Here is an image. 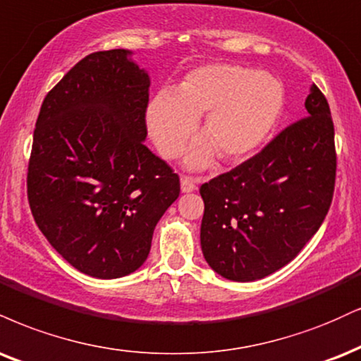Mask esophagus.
I'll return each mask as SVG.
<instances>
[{
    "mask_svg": "<svg viewBox=\"0 0 361 361\" xmlns=\"http://www.w3.org/2000/svg\"><path fill=\"white\" fill-rule=\"evenodd\" d=\"M197 190V181L193 176H181V192L188 193Z\"/></svg>",
    "mask_w": 361,
    "mask_h": 361,
    "instance_id": "34e87169",
    "label": "esophagus"
}]
</instances>
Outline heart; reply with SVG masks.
Instances as JSON below:
<instances>
[{"label":"heart","mask_w":361,"mask_h":361,"mask_svg":"<svg viewBox=\"0 0 361 361\" xmlns=\"http://www.w3.org/2000/svg\"><path fill=\"white\" fill-rule=\"evenodd\" d=\"M284 106L276 77L242 65L208 63L193 68L175 92H161L147 107V128L164 158H176L203 116L188 163L203 168L215 153L224 161L249 158L266 142Z\"/></svg>","instance_id":"1"}]
</instances>
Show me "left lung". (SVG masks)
<instances>
[{
  "instance_id": "1",
  "label": "left lung",
  "mask_w": 361,
  "mask_h": 361,
  "mask_svg": "<svg viewBox=\"0 0 361 361\" xmlns=\"http://www.w3.org/2000/svg\"><path fill=\"white\" fill-rule=\"evenodd\" d=\"M306 116L257 154L200 186V240L208 266L230 281L262 279L289 264L323 224L336 181L331 111L312 84Z\"/></svg>"
}]
</instances>
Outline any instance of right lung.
<instances>
[{
  "mask_svg": "<svg viewBox=\"0 0 361 361\" xmlns=\"http://www.w3.org/2000/svg\"><path fill=\"white\" fill-rule=\"evenodd\" d=\"M124 49L94 51L43 99L27 195L35 224L77 271L131 274L147 259L180 176L145 146L147 73Z\"/></svg>",
  "mask_w": 361,
  "mask_h": 361,
  "instance_id": "add662e5",
  "label": "right lung"
}]
</instances>
